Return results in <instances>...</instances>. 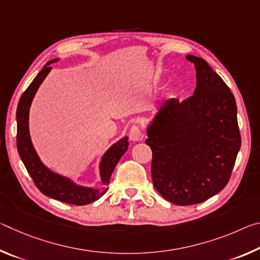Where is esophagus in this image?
I'll return each instance as SVG.
<instances>
[{
    "label": "esophagus",
    "mask_w": 260,
    "mask_h": 260,
    "mask_svg": "<svg viewBox=\"0 0 260 260\" xmlns=\"http://www.w3.org/2000/svg\"><path fill=\"white\" fill-rule=\"evenodd\" d=\"M129 139L132 141H142L143 140V135H142V131H141L140 126H132L129 129Z\"/></svg>",
    "instance_id": "34e87169"
}]
</instances>
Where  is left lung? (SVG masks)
Listing matches in <instances>:
<instances>
[{
    "label": "left lung",
    "instance_id": "1",
    "mask_svg": "<svg viewBox=\"0 0 260 260\" xmlns=\"http://www.w3.org/2000/svg\"><path fill=\"white\" fill-rule=\"evenodd\" d=\"M187 59L196 69L193 95L166 101L146 140L153 186L175 205L202 203L221 191L241 148L234 95L203 58Z\"/></svg>",
    "mask_w": 260,
    "mask_h": 260
}]
</instances>
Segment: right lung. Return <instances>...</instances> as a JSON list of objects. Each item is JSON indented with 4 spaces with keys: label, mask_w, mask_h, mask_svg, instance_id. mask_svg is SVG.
Listing matches in <instances>:
<instances>
[{
    "label": "right lung",
    "mask_w": 260,
    "mask_h": 260,
    "mask_svg": "<svg viewBox=\"0 0 260 260\" xmlns=\"http://www.w3.org/2000/svg\"><path fill=\"white\" fill-rule=\"evenodd\" d=\"M57 60L58 58L48 61L38 76L34 78L27 89L21 95L16 113L17 149H18L19 156L34 184L42 193L68 204L86 205L91 203V202L98 201L101 196L107 192L108 184L114 167L128 148V138L125 136L124 139L119 140L104 153L100 164L101 181L103 184L100 189L78 186L70 179L54 173L42 164L37 151L34 150L32 141H30L28 131V113L30 103H32L39 86L45 80L47 74L50 72V64L55 63Z\"/></svg>",
    "instance_id": "add662e5"
}]
</instances>
